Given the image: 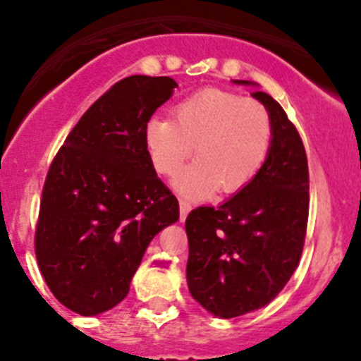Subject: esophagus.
<instances>
[{"instance_id": "esophagus-1", "label": "esophagus", "mask_w": 361, "mask_h": 361, "mask_svg": "<svg viewBox=\"0 0 361 361\" xmlns=\"http://www.w3.org/2000/svg\"><path fill=\"white\" fill-rule=\"evenodd\" d=\"M178 208H180V222H184V220H186V216H188V213H190V202H188V200H184V199H180L178 200Z\"/></svg>"}]
</instances>
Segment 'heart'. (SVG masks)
<instances>
[{"label": "heart", "instance_id": "b5f03b06", "mask_svg": "<svg viewBox=\"0 0 361 361\" xmlns=\"http://www.w3.org/2000/svg\"><path fill=\"white\" fill-rule=\"evenodd\" d=\"M273 141V123L260 101L235 92L204 88L173 106L171 117H153L145 142L153 168L175 175L195 148L197 161L177 180L183 193H235L257 177Z\"/></svg>", "mask_w": 361, "mask_h": 361}]
</instances>
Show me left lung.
Here are the masks:
<instances>
[{
	"label": "left lung",
	"instance_id": "1",
	"mask_svg": "<svg viewBox=\"0 0 361 361\" xmlns=\"http://www.w3.org/2000/svg\"><path fill=\"white\" fill-rule=\"evenodd\" d=\"M253 97L273 123L266 162L228 202L200 206L186 219L188 288L220 318L269 304L295 273L307 231L309 168L302 137L269 94L253 92Z\"/></svg>",
	"mask_w": 361,
	"mask_h": 361
}]
</instances>
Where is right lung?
Returning a JSON list of instances; mask_svg holds the SVG:
<instances>
[{
  "label": "right lung",
  "mask_w": 361,
  "mask_h": 361,
  "mask_svg": "<svg viewBox=\"0 0 361 361\" xmlns=\"http://www.w3.org/2000/svg\"><path fill=\"white\" fill-rule=\"evenodd\" d=\"M177 82L130 75L82 114L41 193L34 250L52 295L92 317L126 298L152 238L178 220V200L145 142L153 111Z\"/></svg>",
  "instance_id": "obj_1"
}]
</instances>
